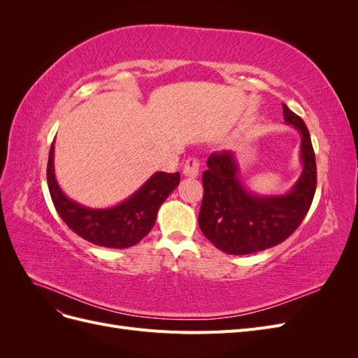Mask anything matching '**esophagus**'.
Masks as SVG:
<instances>
[{
  "mask_svg": "<svg viewBox=\"0 0 358 358\" xmlns=\"http://www.w3.org/2000/svg\"><path fill=\"white\" fill-rule=\"evenodd\" d=\"M200 171V162L197 158H188L183 166V175L188 178H197Z\"/></svg>",
  "mask_w": 358,
  "mask_h": 358,
  "instance_id": "34e87169",
  "label": "esophagus"
}]
</instances>
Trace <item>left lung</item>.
<instances>
[{
  "instance_id": "left-lung-1",
  "label": "left lung",
  "mask_w": 358,
  "mask_h": 358,
  "mask_svg": "<svg viewBox=\"0 0 358 358\" xmlns=\"http://www.w3.org/2000/svg\"><path fill=\"white\" fill-rule=\"evenodd\" d=\"M285 122L300 133L303 171L284 196H257L239 179L231 150L213 152L203 173V201L199 225L203 234L225 254L246 255L284 242L305 220L317 189V162L306 124L282 104Z\"/></svg>"
}]
</instances>
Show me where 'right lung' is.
I'll use <instances>...</instances> for the list:
<instances>
[{"instance_id": "right-lung-1", "label": "right lung", "mask_w": 358, "mask_h": 358, "mask_svg": "<svg viewBox=\"0 0 358 358\" xmlns=\"http://www.w3.org/2000/svg\"><path fill=\"white\" fill-rule=\"evenodd\" d=\"M53 149L55 146L52 143L48 185L55 209L76 234L99 246L124 249L138 243L152 230L159 206L180 182L179 171H158L121 204L107 209H90L70 200L61 191L53 170Z\"/></svg>"}]
</instances>
